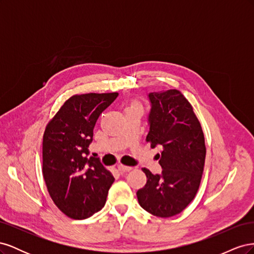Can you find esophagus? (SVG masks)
I'll return each mask as SVG.
<instances>
[{"mask_svg": "<svg viewBox=\"0 0 254 254\" xmlns=\"http://www.w3.org/2000/svg\"><path fill=\"white\" fill-rule=\"evenodd\" d=\"M118 170H119L120 172H122V173H125V172L131 171V170H132V167L126 166V165H123V164H119V165H118Z\"/></svg>", "mask_w": 254, "mask_h": 254, "instance_id": "obj_1", "label": "esophagus"}]
</instances>
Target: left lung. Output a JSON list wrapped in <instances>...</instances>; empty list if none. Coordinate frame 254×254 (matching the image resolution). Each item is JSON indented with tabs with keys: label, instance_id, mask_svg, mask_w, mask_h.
<instances>
[{
	"label": "left lung",
	"instance_id": "8db88e82",
	"mask_svg": "<svg viewBox=\"0 0 254 254\" xmlns=\"http://www.w3.org/2000/svg\"><path fill=\"white\" fill-rule=\"evenodd\" d=\"M148 113L149 131L146 141L161 146L158 157L161 174L147 168L145 187L136 191L145 211L158 217L181 213L196 196L205 160L204 135L188 99L178 90L151 92Z\"/></svg>",
	"mask_w": 254,
	"mask_h": 254
}]
</instances>
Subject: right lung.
<instances>
[{
    "label": "right lung",
    "mask_w": 254,
    "mask_h": 254,
    "mask_svg": "<svg viewBox=\"0 0 254 254\" xmlns=\"http://www.w3.org/2000/svg\"><path fill=\"white\" fill-rule=\"evenodd\" d=\"M119 93L74 95L45 128L42 173L53 201L66 216L86 219L102 210L113 176L90 156L93 128Z\"/></svg>",
    "instance_id": "right-lung-1"
}]
</instances>
